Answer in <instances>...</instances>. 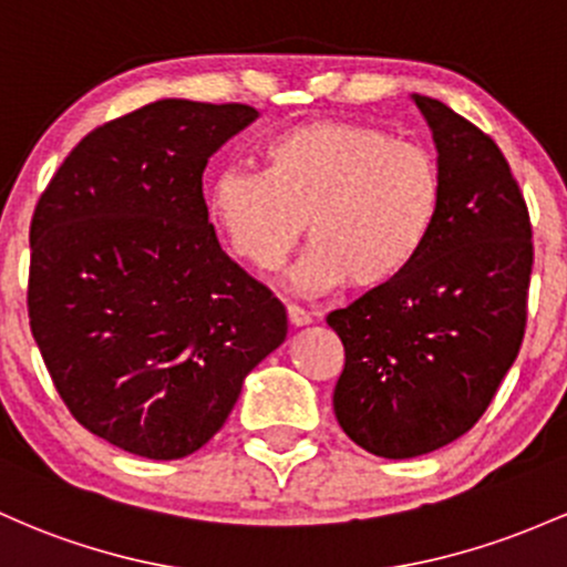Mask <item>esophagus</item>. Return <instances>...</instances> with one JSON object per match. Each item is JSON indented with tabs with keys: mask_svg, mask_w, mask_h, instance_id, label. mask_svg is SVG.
I'll use <instances>...</instances> for the list:
<instances>
[{
	"mask_svg": "<svg viewBox=\"0 0 567 567\" xmlns=\"http://www.w3.org/2000/svg\"><path fill=\"white\" fill-rule=\"evenodd\" d=\"M288 320H290V326L301 328V326H309V322H312V317H309L307 309L296 307V303H288Z\"/></svg>",
	"mask_w": 567,
	"mask_h": 567,
	"instance_id": "obj_1",
	"label": "esophagus"
}]
</instances>
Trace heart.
I'll list each match as a JSON object with an SVG mask.
<instances>
[{
  "instance_id": "b5f03b06",
  "label": "heart",
  "mask_w": 567,
  "mask_h": 567,
  "mask_svg": "<svg viewBox=\"0 0 567 567\" xmlns=\"http://www.w3.org/2000/svg\"><path fill=\"white\" fill-rule=\"evenodd\" d=\"M264 169L217 172L207 207L228 250L269 274L307 220L312 239L293 282L328 293L382 290L414 269L444 215V172L416 142L350 121L285 128L260 147Z\"/></svg>"
}]
</instances>
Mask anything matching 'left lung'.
Returning a JSON list of instances; mask_svg holds the SVG:
<instances>
[{
  "label": "left lung",
  "instance_id": "left-lung-1",
  "mask_svg": "<svg viewBox=\"0 0 567 567\" xmlns=\"http://www.w3.org/2000/svg\"><path fill=\"white\" fill-rule=\"evenodd\" d=\"M444 172V215L414 269L328 315L344 344L333 412L365 452L406 460L487 412L519 354L533 271L527 204L501 147L412 93Z\"/></svg>",
  "mask_w": 567,
  "mask_h": 567
}]
</instances>
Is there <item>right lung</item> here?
I'll return each mask as SVG.
<instances>
[{
	"mask_svg": "<svg viewBox=\"0 0 567 567\" xmlns=\"http://www.w3.org/2000/svg\"><path fill=\"white\" fill-rule=\"evenodd\" d=\"M258 110L161 99L93 128L31 217L29 326L74 420L132 455L202 450L288 336L223 252L202 174Z\"/></svg>",
	"mask_w": 567,
	"mask_h": 567,
	"instance_id": "obj_1",
	"label": "right lung"
}]
</instances>
